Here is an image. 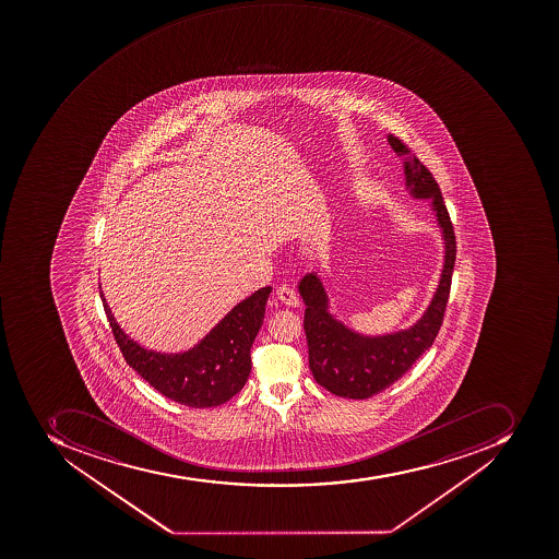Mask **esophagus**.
Listing matches in <instances>:
<instances>
[{
    "instance_id": "obj_1",
    "label": "esophagus",
    "mask_w": 559,
    "mask_h": 559,
    "mask_svg": "<svg viewBox=\"0 0 559 559\" xmlns=\"http://www.w3.org/2000/svg\"><path fill=\"white\" fill-rule=\"evenodd\" d=\"M275 296H277V299L281 301V304L287 305V307H299V298L296 296L293 287H277V290H275Z\"/></svg>"
}]
</instances>
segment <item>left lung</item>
<instances>
[{"mask_svg":"<svg viewBox=\"0 0 559 559\" xmlns=\"http://www.w3.org/2000/svg\"><path fill=\"white\" fill-rule=\"evenodd\" d=\"M389 143L403 160L407 187L412 188L413 195L433 199V209L447 242L444 270L438 293L418 324L403 333L380 337L360 336L334 321L325 312L328 298L316 275H307L299 282V295L304 296L307 305L304 328L310 369L319 385L340 397L369 399L394 385L432 346L441 330L450 299L451 277L456 260V237L447 204L442 200L441 188L432 173L403 139L389 134Z\"/></svg>","mask_w":559,"mask_h":559,"instance_id":"8db88e82","label":"left lung"}]
</instances>
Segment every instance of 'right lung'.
I'll return each mask as SVG.
<instances>
[{
	"mask_svg": "<svg viewBox=\"0 0 559 559\" xmlns=\"http://www.w3.org/2000/svg\"><path fill=\"white\" fill-rule=\"evenodd\" d=\"M270 293V286L255 290L195 348L176 355L146 350L132 342L112 319L103 293L99 295L115 342L130 368L170 401L190 407H214L228 403L246 385L251 372L252 342L263 324Z\"/></svg>",
	"mask_w": 559,
	"mask_h": 559,
	"instance_id": "obj_1",
	"label": "right lung"
}]
</instances>
